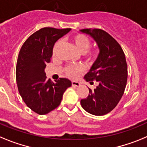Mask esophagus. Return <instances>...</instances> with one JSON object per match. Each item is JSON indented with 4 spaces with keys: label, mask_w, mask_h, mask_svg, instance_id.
Listing matches in <instances>:
<instances>
[{
    "label": "esophagus",
    "mask_w": 147,
    "mask_h": 147,
    "mask_svg": "<svg viewBox=\"0 0 147 147\" xmlns=\"http://www.w3.org/2000/svg\"><path fill=\"white\" fill-rule=\"evenodd\" d=\"M72 86L78 87V86H80L81 84H80V83L79 82H77V81H72Z\"/></svg>",
    "instance_id": "34e87169"
}]
</instances>
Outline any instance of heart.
<instances>
[{"label": "heart", "mask_w": 147, "mask_h": 147, "mask_svg": "<svg viewBox=\"0 0 147 147\" xmlns=\"http://www.w3.org/2000/svg\"><path fill=\"white\" fill-rule=\"evenodd\" d=\"M72 40L78 51H80L81 53H84V57L87 61L93 62L98 58L99 49L98 47H93L92 49H89L91 45V40L89 39V37L81 33H78L72 36ZM62 44H63V40L61 39L55 42L52 48V55H57L58 50ZM63 71L67 77L71 78H77L79 75L82 73L84 71V67L81 65H75V66L70 65L66 66Z\"/></svg>", "instance_id": "heart-1"}]
</instances>
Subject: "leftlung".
Here are the masks:
<instances>
[{
  "instance_id": "1",
  "label": "left lung",
  "mask_w": 147,
  "mask_h": 147,
  "mask_svg": "<svg viewBox=\"0 0 147 147\" xmlns=\"http://www.w3.org/2000/svg\"><path fill=\"white\" fill-rule=\"evenodd\" d=\"M82 32L91 35L98 43L99 56L89 72L84 76L88 82L96 81L99 85L89 89V95L81 104L87 112L104 115L118 105L127 82V63L124 52L118 41L102 29H84Z\"/></svg>"
}]
</instances>
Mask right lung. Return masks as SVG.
Wrapping results in <instances>:
<instances>
[{"label": "right lung", "instance_id": "obj_1", "mask_svg": "<svg viewBox=\"0 0 147 147\" xmlns=\"http://www.w3.org/2000/svg\"><path fill=\"white\" fill-rule=\"evenodd\" d=\"M44 27L33 33L20 48L16 65L18 89L24 103L38 115H46L61 104L66 89L72 86L66 78L53 83L44 69L51 61L55 43L70 31Z\"/></svg>", "mask_w": 147, "mask_h": 147}]
</instances>
